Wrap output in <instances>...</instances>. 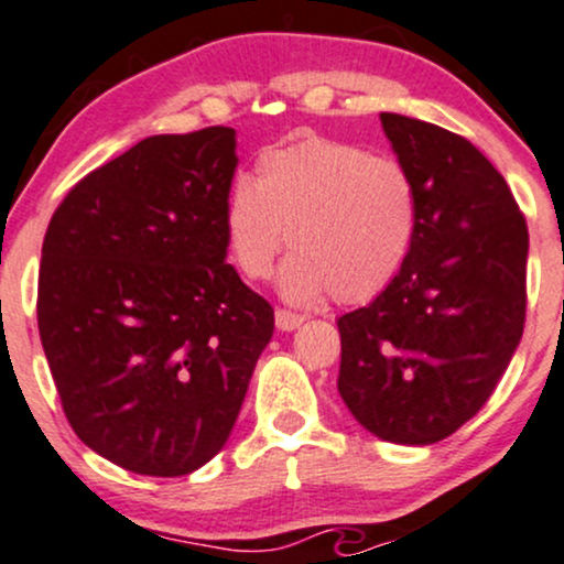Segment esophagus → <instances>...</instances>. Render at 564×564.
Here are the masks:
<instances>
[{
    "label": "esophagus",
    "mask_w": 564,
    "mask_h": 564,
    "mask_svg": "<svg viewBox=\"0 0 564 564\" xmlns=\"http://www.w3.org/2000/svg\"><path fill=\"white\" fill-rule=\"evenodd\" d=\"M302 323H304L302 315L289 313V310H275V326H278V332H294V328H300Z\"/></svg>",
    "instance_id": "esophagus-1"
}]
</instances>
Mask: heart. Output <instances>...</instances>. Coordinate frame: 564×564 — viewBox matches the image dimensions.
I'll list each match as a JSON object with an SVG mask.
<instances>
[{
    "instance_id": "obj_1",
    "label": "heart",
    "mask_w": 564,
    "mask_h": 564,
    "mask_svg": "<svg viewBox=\"0 0 564 564\" xmlns=\"http://www.w3.org/2000/svg\"><path fill=\"white\" fill-rule=\"evenodd\" d=\"M225 243L238 273L264 281L278 254L281 296L291 304H360L403 270L416 241L419 191L400 161L336 140H302L257 161L225 200Z\"/></svg>"
}]
</instances>
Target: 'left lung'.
<instances>
[{"instance_id": "1", "label": "left lung", "mask_w": 564, "mask_h": 564, "mask_svg": "<svg viewBox=\"0 0 564 564\" xmlns=\"http://www.w3.org/2000/svg\"><path fill=\"white\" fill-rule=\"evenodd\" d=\"M379 119L416 183L419 228L390 286L336 321V387L371 435L432 445L488 403L520 345L528 225L469 140L400 113Z\"/></svg>"}]
</instances>
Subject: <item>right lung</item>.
Returning a JSON list of instances; mask_svg holds the SVG:
<instances>
[{
    "label": "right lung",
    "mask_w": 564,
    "mask_h": 564,
    "mask_svg": "<svg viewBox=\"0 0 564 564\" xmlns=\"http://www.w3.org/2000/svg\"><path fill=\"white\" fill-rule=\"evenodd\" d=\"M236 129L153 134L89 172L42 243L39 336L68 424L134 475L223 451L273 336V307L225 262Z\"/></svg>",
    "instance_id": "add662e5"
}]
</instances>
